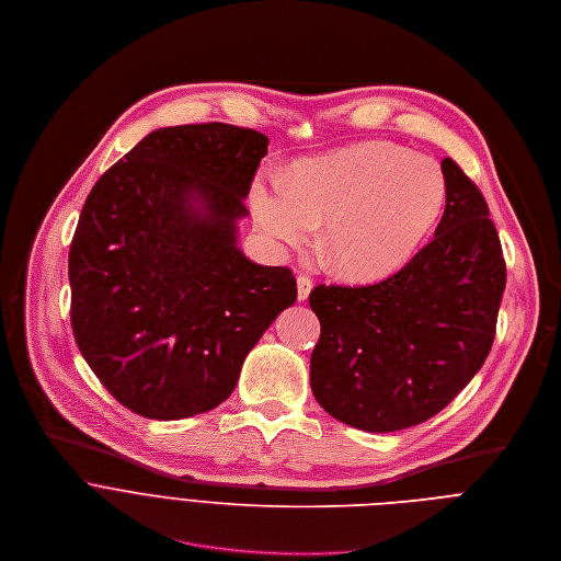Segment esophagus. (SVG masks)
<instances>
[{
    "label": "esophagus",
    "instance_id": "obj_1",
    "mask_svg": "<svg viewBox=\"0 0 561 561\" xmlns=\"http://www.w3.org/2000/svg\"><path fill=\"white\" fill-rule=\"evenodd\" d=\"M296 285H298V300H307L309 294H311V287H313L311 278L309 276H298Z\"/></svg>",
    "mask_w": 561,
    "mask_h": 561
}]
</instances>
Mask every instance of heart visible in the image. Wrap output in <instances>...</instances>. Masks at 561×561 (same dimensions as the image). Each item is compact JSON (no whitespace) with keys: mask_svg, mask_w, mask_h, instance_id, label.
<instances>
[{"mask_svg":"<svg viewBox=\"0 0 561 561\" xmlns=\"http://www.w3.org/2000/svg\"><path fill=\"white\" fill-rule=\"evenodd\" d=\"M439 163L400 146L371 141L294 165L291 176H259L252 211L276 245L307 243L318 222L333 270L376 280L411 261L444 207Z\"/></svg>","mask_w":561,"mask_h":561,"instance_id":"obj_1","label":"heart"}]
</instances>
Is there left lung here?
Listing matches in <instances>:
<instances>
[{"label":"left lung","instance_id":"obj_1","mask_svg":"<svg viewBox=\"0 0 561 561\" xmlns=\"http://www.w3.org/2000/svg\"><path fill=\"white\" fill-rule=\"evenodd\" d=\"M435 237L398 274L367 287L318 285L309 363L318 404L350 426L389 433L426 422L484 365L506 265L478 185L446 157Z\"/></svg>","mask_w":561,"mask_h":561}]
</instances>
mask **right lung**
Wrapping results in <instances>:
<instances>
[{"label":"right lung","instance_id":"add662e5","mask_svg":"<svg viewBox=\"0 0 561 561\" xmlns=\"http://www.w3.org/2000/svg\"><path fill=\"white\" fill-rule=\"evenodd\" d=\"M270 139L198 124L144 137L90 190L70 243V322L101 385L150 420L205 413L296 302L287 267L239 248Z\"/></svg>","mask_w":561,"mask_h":561}]
</instances>
